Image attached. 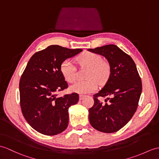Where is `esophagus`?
Returning <instances> with one entry per match:
<instances>
[{"mask_svg": "<svg viewBox=\"0 0 159 159\" xmlns=\"http://www.w3.org/2000/svg\"><path fill=\"white\" fill-rule=\"evenodd\" d=\"M86 96V95H79V99H80V100H82V99L84 98V97H85Z\"/></svg>", "mask_w": 159, "mask_h": 159, "instance_id": "esophagus-1", "label": "esophagus"}]
</instances>
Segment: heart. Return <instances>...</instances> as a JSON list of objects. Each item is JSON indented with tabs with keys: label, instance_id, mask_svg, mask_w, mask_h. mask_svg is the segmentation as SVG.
I'll return each instance as SVG.
<instances>
[{
	"label": "heart",
	"instance_id": "b5f03b06",
	"mask_svg": "<svg viewBox=\"0 0 159 159\" xmlns=\"http://www.w3.org/2000/svg\"><path fill=\"white\" fill-rule=\"evenodd\" d=\"M76 60L80 65L89 67L86 75L87 79L72 84L70 87L72 91L79 93H91L97 89L98 81L100 84H104L108 81L110 75V68L108 63L102 61L100 55L84 51L77 57ZM60 72L67 82L72 83L76 80L75 66L69 59L61 62Z\"/></svg>",
	"mask_w": 159,
	"mask_h": 159
}]
</instances>
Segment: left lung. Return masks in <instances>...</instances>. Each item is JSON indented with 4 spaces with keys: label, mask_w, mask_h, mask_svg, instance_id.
I'll use <instances>...</instances> for the list:
<instances>
[{
    "label": "left lung",
    "mask_w": 159,
    "mask_h": 159,
    "mask_svg": "<svg viewBox=\"0 0 159 159\" xmlns=\"http://www.w3.org/2000/svg\"><path fill=\"white\" fill-rule=\"evenodd\" d=\"M88 51L105 57L110 68V75L104 87L93 95L94 104L89 110L90 124L101 132L114 133L131 120L137 110L142 80L133 59L116 45ZM99 97H107L106 104L98 100Z\"/></svg>",
    "instance_id": "1"
}]
</instances>
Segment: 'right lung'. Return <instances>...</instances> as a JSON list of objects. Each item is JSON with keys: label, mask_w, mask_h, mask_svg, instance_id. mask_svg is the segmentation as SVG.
Masks as SVG:
<instances>
[{"label": "right lung", "mask_w": 159, "mask_h": 159, "mask_svg": "<svg viewBox=\"0 0 159 159\" xmlns=\"http://www.w3.org/2000/svg\"><path fill=\"white\" fill-rule=\"evenodd\" d=\"M82 51L50 45L30 59L20 81V106L25 119L40 134L55 135L67 128L68 108L77 104L79 96L72 93L57 98L58 92L68 88L60 65Z\"/></svg>", "instance_id": "obj_1"}]
</instances>
